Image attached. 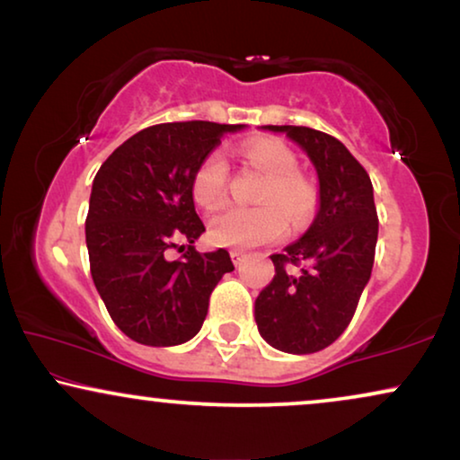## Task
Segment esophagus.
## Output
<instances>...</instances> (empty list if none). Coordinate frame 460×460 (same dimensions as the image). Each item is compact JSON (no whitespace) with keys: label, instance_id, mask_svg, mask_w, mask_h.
I'll return each instance as SVG.
<instances>
[{"label":"esophagus","instance_id":"obj_1","mask_svg":"<svg viewBox=\"0 0 460 460\" xmlns=\"http://www.w3.org/2000/svg\"><path fill=\"white\" fill-rule=\"evenodd\" d=\"M230 257H232V261H234V266H241V263L244 261V253H243V251H238V249H232Z\"/></svg>","mask_w":460,"mask_h":460}]
</instances>
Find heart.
Instances as JSON below:
<instances>
[{"label": "heart", "mask_w": 460, "mask_h": 460, "mask_svg": "<svg viewBox=\"0 0 460 460\" xmlns=\"http://www.w3.org/2000/svg\"><path fill=\"white\" fill-rule=\"evenodd\" d=\"M251 167L266 175L257 192L260 207H224L209 219V238L224 247H255L276 241L287 232V219L295 228L314 216L318 188L297 172V156L285 142L257 137L241 148ZM228 165L219 153H211L192 175V197L200 207L213 209L226 197Z\"/></svg>", "instance_id": "b5f03b06"}]
</instances>
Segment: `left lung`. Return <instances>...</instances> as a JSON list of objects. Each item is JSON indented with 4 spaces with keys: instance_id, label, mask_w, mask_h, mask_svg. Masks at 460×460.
<instances>
[{
    "instance_id": "left-lung-1",
    "label": "left lung",
    "mask_w": 460,
    "mask_h": 460,
    "mask_svg": "<svg viewBox=\"0 0 460 460\" xmlns=\"http://www.w3.org/2000/svg\"><path fill=\"white\" fill-rule=\"evenodd\" d=\"M287 134L318 175V211L307 232L274 253L276 274L255 299V323L272 348L314 354L348 329L373 272L379 219L373 184L337 137L297 125H263Z\"/></svg>"
}]
</instances>
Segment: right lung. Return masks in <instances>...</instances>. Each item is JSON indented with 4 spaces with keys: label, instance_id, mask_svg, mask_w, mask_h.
Instances as JSON below:
<instances>
[{
    "label": "right lung",
    "instance_id": "right-lung-1",
    "mask_svg": "<svg viewBox=\"0 0 460 460\" xmlns=\"http://www.w3.org/2000/svg\"><path fill=\"white\" fill-rule=\"evenodd\" d=\"M244 125L161 123L125 140L92 184L85 243L93 285L112 323L142 345L190 341L232 260L226 249L199 253L205 226L192 199V175L226 134ZM186 242L181 261L166 253Z\"/></svg>",
    "mask_w": 460,
    "mask_h": 460
}]
</instances>
